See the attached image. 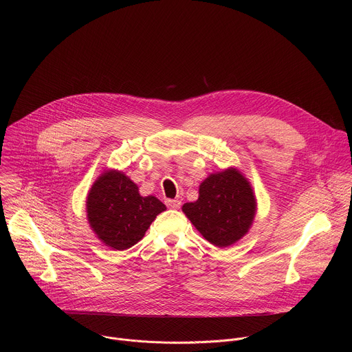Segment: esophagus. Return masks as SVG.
I'll list each match as a JSON object with an SVG mask.
<instances>
[{
	"label": "esophagus",
	"mask_w": 352,
	"mask_h": 352,
	"mask_svg": "<svg viewBox=\"0 0 352 352\" xmlns=\"http://www.w3.org/2000/svg\"><path fill=\"white\" fill-rule=\"evenodd\" d=\"M166 205H167L170 209H179V208H181V202H179V200H175V199H168V200H166Z\"/></svg>",
	"instance_id": "esophagus-1"
}]
</instances>
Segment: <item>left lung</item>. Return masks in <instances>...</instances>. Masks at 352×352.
Returning <instances> with one entry per match:
<instances>
[{"label": "left lung", "mask_w": 352, "mask_h": 352, "mask_svg": "<svg viewBox=\"0 0 352 352\" xmlns=\"http://www.w3.org/2000/svg\"><path fill=\"white\" fill-rule=\"evenodd\" d=\"M195 228L210 243L227 248L239 241L256 214V197L249 181L234 167L210 174L199 186L196 202L182 206Z\"/></svg>", "instance_id": "8db88e82"}]
</instances>
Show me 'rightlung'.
<instances>
[{
    "label": "right lung",
    "instance_id": "add662e5",
    "mask_svg": "<svg viewBox=\"0 0 352 352\" xmlns=\"http://www.w3.org/2000/svg\"><path fill=\"white\" fill-rule=\"evenodd\" d=\"M166 205L152 195L140 196L124 173L107 170L91 185L86 199L87 221L97 238L114 250L138 243Z\"/></svg>",
    "mask_w": 352,
    "mask_h": 352
}]
</instances>
